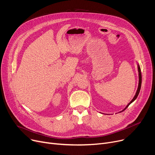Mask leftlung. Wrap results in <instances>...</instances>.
Listing matches in <instances>:
<instances>
[{
	"label": "left lung",
	"mask_w": 155,
	"mask_h": 155,
	"mask_svg": "<svg viewBox=\"0 0 155 155\" xmlns=\"http://www.w3.org/2000/svg\"><path fill=\"white\" fill-rule=\"evenodd\" d=\"M137 68H138V72H139V85H138V88H137V91H136V95H134V98L132 99V101L130 102L128 104H127V106L126 107V108L124 109V110H122L121 112H123V111H124L126 109H127V107H128V106L129 105L131 104L133 102H134L136 99V98H137V97L138 96V95H139V93H140V89H141V82H142V77H141V68H140V66H139V64L137 65Z\"/></svg>",
	"instance_id": "8db88e82"
}]
</instances>
